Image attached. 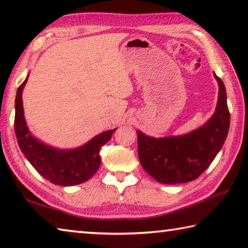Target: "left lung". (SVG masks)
Masks as SVG:
<instances>
[{"label":"left lung","instance_id":"left-lung-1","mask_svg":"<svg viewBox=\"0 0 248 248\" xmlns=\"http://www.w3.org/2000/svg\"><path fill=\"white\" fill-rule=\"evenodd\" d=\"M216 112L200 128L184 136L152 138L138 133V153L141 165L150 176L162 184L191 182L203 173L219 153L228 137L230 111L222 79Z\"/></svg>","mask_w":248,"mask_h":248}]
</instances>
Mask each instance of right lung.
<instances>
[{"label":"right lung","mask_w":248,"mask_h":248,"mask_svg":"<svg viewBox=\"0 0 248 248\" xmlns=\"http://www.w3.org/2000/svg\"><path fill=\"white\" fill-rule=\"evenodd\" d=\"M28 77L18 87L15 98L14 127L20 150L29 163L50 183L73 186L89 180L100 166V149L110 140L116 129L98 134L82 146L59 150L36 139L29 131L24 117L22 93Z\"/></svg>","instance_id":"1"}]
</instances>
